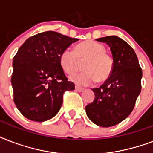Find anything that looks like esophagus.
<instances>
[{"instance_id": "esophagus-1", "label": "esophagus", "mask_w": 153, "mask_h": 153, "mask_svg": "<svg viewBox=\"0 0 153 153\" xmlns=\"http://www.w3.org/2000/svg\"><path fill=\"white\" fill-rule=\"evenodd\" d=\"M75 91H78V92H82L84 91V88H82L79 86H75Z\"/></svg>"}]
</instances>
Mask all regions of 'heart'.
Wrapping results in <instances>:
<instances>
[{
    "mask_svg": "<svg viewBox=\"0 0 153 153\" xmlns=\"http://www.w3.org/2000/svg\"><path fill=\"white\" fill-rule=\"evenodd\" d=\"M101 44L88 40L78 44L74 51L67 48L59 55V64L66 74H72L77 69L78 59H86L82 64L83 71L70 76V81L77 86H86L98 81H106L114 71V62L111 55L105 52Z\"/></svg>",
    "mask_w": 153,
    "mask_h": 153,
    "instance_id": "obj_1",
    "label": "heart"
}]
</instances>
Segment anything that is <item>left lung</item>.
Instances as JSON below:
<instances>
[{
	"label": "left lung",
	"instance_id": "8db88e82",
	"mask_svg": "<svg viewBox=\"0 0 153 153\" xmlns=\"http://www.w3.org/2000/svg\"><path fill=\"white\" fill-rule=\"evenodd\" d=\"M96 40L109 45L114 67L105 83L92 89L95 98L86 106V113L97 126L111 127L133 111L141 91L142 70L134 50L120 37L110 36Z\"/></svg>",
	"mask_w": 153,
	"mask_h": 153
}]
</instances>
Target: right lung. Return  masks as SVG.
Instances as JSON below:
<instances>
[{"mask_svg":"<svg viewBox=\"0 0 153 153\" xmlns=\"http://www.w3.org/2000/svg\"><path fill=\"white\" fill-rule=\"evenodd\" d=\"M78 40L48 31L30 37L18 49L11 83L16 106L25 117L38 122L52 118L62 106L63 93L74 91L59 55Z\"/></svg>","mask_w":153,"mask_h":153,"instance_id":"add662e5","label":"right lung"}]
</instances>
